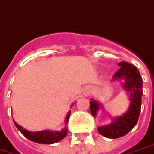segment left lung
<instances>
[{
	"label": "left lung",
	"instance_id": "1",
	"mask_svg": "<svg viewBox=\"0 0 154 154\" xmlns=\"http://www.w3.org/2000/svg\"><path fill=\"white\" fill-rule=\"evenodd\" d=\"M120 67L113 75L112 80L122 81V87L128 93L130 103L128 109L122 116L112 118V122L97 128L100 135L109 139H117L126 135L136 125L141 109V97L143 94V80L136 67L126 62L118 63ZM90 109L93 117L97 116L98 111L101 109V103L91 99Z\"/></svg>",
	"mask_w": 154,
	"mask_h": 154
}]
</instances>
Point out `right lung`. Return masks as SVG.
<instances>
[{"label":"right lung","instance_id":"right-lung-1","mask_svg":"<svg viewBox=\"0 0 154 154\" xmlns=\"http://www.w3.org/2000/svg\"><path fill=\"white\" fill-rule=\"evenodd\" d=\"M70 113H71V110H69L68 112L67 113V116L65 118V123L68 124V120H69V117H70ZM14 125L16 126L19 131L22 133L23 135H24L25 137L28 138V140L36 142V143H39V144H54L59 142L63 138L66 137L67 133H68V128L67 126L64 127L63 129L61 131H51V130H45V131H29L25 130L23 127L19 126V124H17L14 121Z\"/></svg>","mask_w":154,"mask_h":154}]
</instances>
